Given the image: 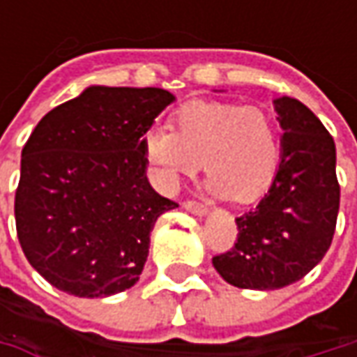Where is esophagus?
Masks as SVG:
<instances>
[{
  "label": "esophagus",
  "mask_w": 357,
  "mask_h": 357,
  "mask_svg": "<svg viewBox=\"0 0 357 357\" xmlns=\"http://www.w3.org/2000/svg\"><path fill=\"white\" fill-rule=\"evenodd\" d=\"M185 206L188 213L192 214H199V216H204V214L208 213V208L204 206V204H200V202H197V200H185Z\"/></svg>",
  "instance_id": "esophagus-1"
}]
</instances>
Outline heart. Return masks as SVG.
Here are the masks:
<instances>
[{
  "mask_svg": "<svg viewBox=\"0 0 357 357\" xmlns=\"http://www.w3.org/2000/svg\"><path fill=\"white\" fill-rule=\"evenodd\" d=\"M143 151L158 185L174 192L185 176L202 169L208 188L236 202L266 190L280 162L278 132L264 109L222 101H192L172 115L169 127H151Z\"/></svg>",
  "mask_w": 357,
  "mask_h": 357,
  "instance_id": "heart-1",
  "label": "heart"
}]
</instances>
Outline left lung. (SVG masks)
Returning a JSON list of instances; mask_svg holds the SVG:
<instances>
[{
  "instance_id": "obj_1",
  "label": "left lung",
  "mask_w": 357,
  "mask_h": 357,
  "mask_svg": "<svg viewBox=\"0 0 357 357\" xmlns=\"http://www.w3.org/2000/svg\"><path fill=\"white\" fill-rule=\"evenodd\" d=\"M280 165L264 199L236 218L234 246L213 258L216 272L244 290H278L302 280L328 252L340 208L336 144L320 119L292 97L274 101Z\"/></svg>"
}]
</instances>
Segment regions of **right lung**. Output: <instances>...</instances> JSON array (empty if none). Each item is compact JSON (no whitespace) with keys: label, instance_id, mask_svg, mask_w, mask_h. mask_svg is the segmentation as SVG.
<instances>
[{"label":"right lung","instance_id":"add662e5","mask_svg":"<svg viewBox=\"0 0 357 357\" xmlns=\"http://www.w3.org/2000/svg\"><path fill=\"white\" fill-rule=\"evenodd\" d=\"M172 101L157 87L93 85L37 123L21 151L15 227L57 290L105 298L137 284L157 218L178 206L151 186L143 151Z\"/></svg>","mask_w":357,"mask_h":357}]
</instances>
